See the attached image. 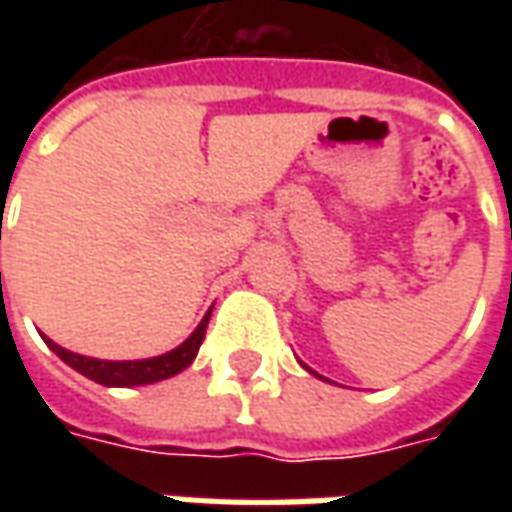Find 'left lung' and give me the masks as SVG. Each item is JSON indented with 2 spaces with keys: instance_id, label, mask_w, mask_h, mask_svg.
Returning a JSON list of instances; mask_svg holds the SVG:
<instances>
[{
  "instance_id": "obj_1",
  "label": "left lung",
  "mask_w": 512,
  "mask_h": 512,
  "mask_svg": "<svg viewBox=\"0 0 512 512\" xmlns=\"http://www.w3.org/2000/svg\"><path fill=\"white\" fill-rule=\"evenodd\" d=\"M304 370H310V367L304 365ZM310 373H312V376H318V373H315V370H310ZM318 378H323V376H318Z\"/></svg>"
}]
</instances>
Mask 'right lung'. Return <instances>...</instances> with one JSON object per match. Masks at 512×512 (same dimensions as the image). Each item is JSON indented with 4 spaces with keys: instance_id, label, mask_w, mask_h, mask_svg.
Returning a JSON list of instances; mask_svg holds the SVG:
<instances>
[{
    "instance_id": "add662e5",
    "label": "right lung",
    "mask_w": 512,
    "mask_h": 512,
    "mask_svg": "<svg viewBox=\"0 0 512 512\" xmlns=\"http://www.w3.org/2000/svg\"><path fill=\"white\" fill-rule=\"evenodd\" d=\"M208 321H211V310L205 312V318L200 321V326L167 354L150 356V359H128V362H109V359H93V356L73 354L68 348H62L54 340H49L43 334V340L49 345L54 354L60 356L62 362L68 367H73L76 373H82L84 378H90L95 384L101 386H145L156 384V381H164V378H172L183 373L186 367L194 362V356L200 351L202 340H205V329H208Z\"/></svg>"
}]
</instances>
